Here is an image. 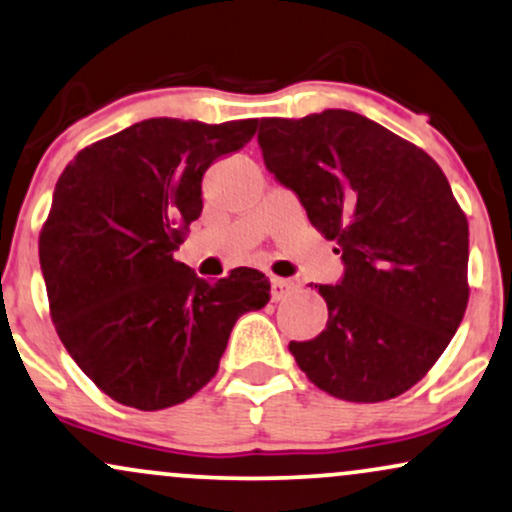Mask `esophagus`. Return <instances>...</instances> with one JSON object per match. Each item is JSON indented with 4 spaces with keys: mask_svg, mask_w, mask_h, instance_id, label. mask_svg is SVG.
Returning a JSON list of instances; mask_svg holds the SVG:
<instances>
[{
    "mask_svg": "<svg viewBox=\"0 0 512 512\" xmlns=\"http://www.w3.org/2000/svg\"><path fill=\"white\" fill-rule=\"evenodd\" d=\"M294 292V282L285 278H270V297L273 302H282Z\"/></svg>",
    "mask_w": 512,
    "mask_h": 512,
    "instance_id": "obj_1",
    "label": "esophagus"
}]
</instances>
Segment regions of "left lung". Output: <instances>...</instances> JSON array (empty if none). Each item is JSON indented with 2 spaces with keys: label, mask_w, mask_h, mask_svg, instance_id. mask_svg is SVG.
I'll list each match as a JSON object with an SVG mask.
<instances>
[{
  "label": "left lung",
  "mask_w": 512,
  "mask_h": 512,
  "mask_svg": "<svg viewBox=\"0 0 512 512\" xmlns=\"http://www.w3.org/2000/svg\"><path fill=\"white\" fill-rule=\"evenodd\" d=\"M258 146L345 263L338 285H316L328 323L290 342L294 362L340 400L398 398L446 350L470 297V227L446 174L350 110L261 119Z\"/></svg>",
  "instance_id": "obj_1"
}]
</instances>
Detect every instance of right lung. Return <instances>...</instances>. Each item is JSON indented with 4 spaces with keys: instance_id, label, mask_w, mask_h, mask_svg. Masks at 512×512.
Wrapping results in <instances>:
<instances>
[{
    "instance_id": "obj_1",
    "label": "right lung",
    "mask_w": 512,
    "mask_h": 512,
    "mask_svg": "<svg viewBox=\"0 0 512 512\" xmlns=\"http://www.w3.org/2000/svg\"><path fill=\"white\" fill-rule=\"evenodd\" d=\"M256 126L143 119L83 148L54 186L40 232L54 328L83 374L126 407L189 400L218 371L237 318L268 304L261 270L208 282L174 261L203 210V174Z\"/></svg>"
}]
</instances>
